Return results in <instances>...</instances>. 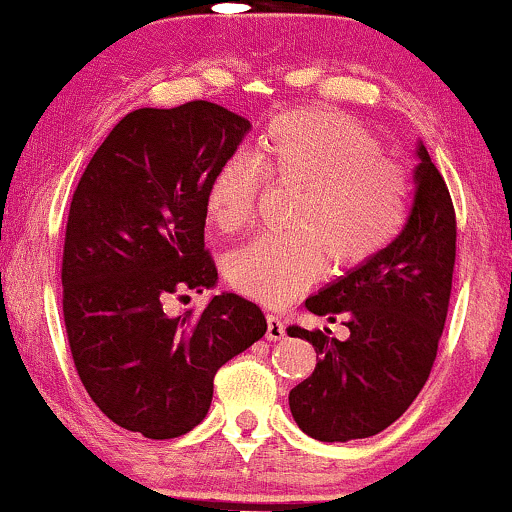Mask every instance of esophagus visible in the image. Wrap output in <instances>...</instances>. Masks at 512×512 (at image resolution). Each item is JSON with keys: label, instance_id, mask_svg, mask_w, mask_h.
I'll return each mask as SVG.
<instances>
[{"label": "esophagus", "instance_id": "1", "mask_svg": "<svg viewBox=\"0 0 512 512\" xmlns=\"http://www.w3.org/2000/svg\"><path fill=\"white\" fill-rule=\"evenodd\" d=\"M286 334V325L279 315H267V339L269 342H279L284 339Z\"/></svg>", "mask_w": 512, "mask_h": 512}]
</instances>
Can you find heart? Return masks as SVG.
<instances>
[{
    "mask_svg": "<svg viewBox=\"0 0 512 512\" xmlns=\"http://www.w3.org/2000/svg\"><path fill=\"white\" fill-rule=\"evenodd\" d=\"M366 127L330 110L276 115L252 154L223 158L207 185V214L223 233L255 219L262 173L303 185L291 211L296 231L264 233L228 262L233 286L267 305H284L322 279L327 264L358 269L390 248L411 211L407 175L380 158Z\"/></svg>",
    "mask_w": 512,
    "mask_h": 512,
    "instance_id": "1",
    "label": "heart"
}]
</instances>
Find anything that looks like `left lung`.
Listing matches in <instances>:
<instances>
[{"mask_svg": "<svg viewBox=\"0 0 512 512\" xmlns=\"http://www.w3.org/2000/svg\"><path fill=\"white\" fill-rule=\"evenodd\" d=\"M409 221L383 255L351 269L305 301L342 320L349 337L289 327L320 356L289 392L298 428L322 443L370 438L395 424L426 385L448 317L457 223L443 175L416 144Z\"/></svg>", "mask_w": 512, "mask_h": 512, "instance_id": "8db88e82", "label": "left lung"}]
</instances>
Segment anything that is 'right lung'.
I'll use <instances>...</instances> for the list:
<instances>
[{"mask_svg": "<svg viewBox=\"0 0 512 512\" xmlns=\"http://www.w3.org/2000/svg\"><path fill=\"white\" fill-rule=\"evenodd\" d=\"M252 125L209 101L139 108L105 137L76 185L64 236V327L96 407L151 440L207 416L214 375L267 332L238 293L170 317L168 296L214 289L207 185Z\"/></svg>", "mask_w": 512, "mask_h": 512, "instance_id": "obj_1", "label": "right lung"}]
</instances>
